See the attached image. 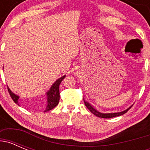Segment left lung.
Wrapping results in <instances>:
<instances>
[{"label": "left lung", "mask_w": 150, "mask_h": 150, "mask_svg": "<svg viewBox=\"0 0 150 150\" xmlns=\"http://www.w3.org/2000/svg\"><path fill=\"white\" fill-rule=\"evenodd\" d=\"M84 103H85V105L86 106L87 108H88V109L90 110V112H92V113H93L94 115H95L96 116H98V117H100V118H104V119H110V118L122 116V115L125 114V112H128V111L131 109V107H132V106H131L130 107H128V109H126L125 110H124V111H122V112H107V113H104V112H100V111H98V110L95 109V107H94L93 106H91L88 101H86V100H84Z\"/></svg>", "instance_id": "8db88e82"}]
</instances>
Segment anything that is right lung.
Instances as JSON below:
<instances>
[{"label": "right lung", "mask_w": 150, "mask_h": 150, "mask_svg": "<svg viewBox=\"0 0 150 150\" xmlns=\"http://www.w3.org/2000/svg\"><path fill=\"white\" fill-rule=\"evenodd\" d=\"M64 77H65V75L62 76L61 78H59V79H57L56 81L52 84L50 89L46 92V96H47V106H46V108L44 112H46V111H49L50 110L53 109L54 107H56L58 105V104H59V98H60L59 86H60L62 80L64 79ZM7 88L8 91H9V93L10 95V97L12 98L13 101L15 102L16 104H18V98H19V96H18V95L13 93V91L9 88V87H7Z\"/></svg>", "instance_id": "1"}]
</instances>
